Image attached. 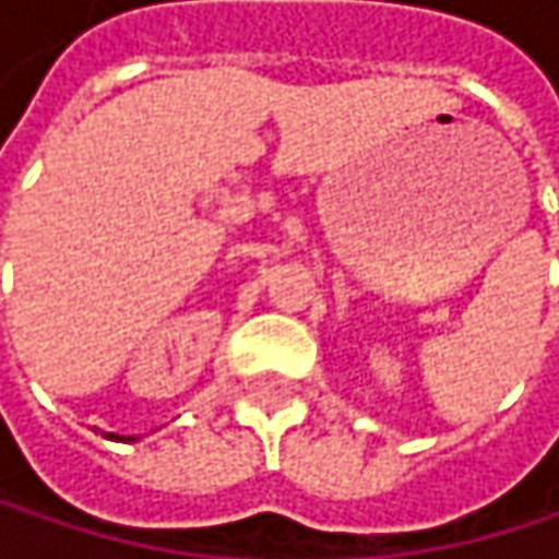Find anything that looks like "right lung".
<instances>
[{"label": "right lung", "instance_id": "1", "mask_svg": "<svg viewBox=\"0 0 559 559\" xmlns=\"http://www.w3.org/2000/svg\"><path fill=\"white\" fill-rule=\"evenodd\" d=\"M106 437H109V440H122V443H132V440H135V437H119V433H106Z\"/></svg>", "mask_w": 559, "mask_h": 559}]
</instances>
